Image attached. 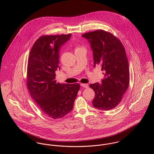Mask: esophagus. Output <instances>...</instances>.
I'll return each instance as SVG.
<instances>
[{
	"mask_svg": "<svg viewBox=\"0 0 154 154\" xmlns=\"http://www.w3.org/2000/svg\"><path fill=\"white\" fill-rule=\"evenodd\" d=\"M81 86L84 88H88V85L87 84H81Z\"/></svg>",
	"mask_w": 154,
	"mask_h": 154,
	"instance_id": "34e87169",
	"label": "esophagus"
}]
</instances>
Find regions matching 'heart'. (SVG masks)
I'll return each instance as SVG.
<instances>
[{
  "mask_svg": "<svg viewBox=\"0 0 154 154\" xmlns=\"http://www.w3.org/2000/svg\"><path fill=\"white\" fill-rule=\"evenodd\" d=\"M82 48V47H79V46H76V48H75V50H77V49H79V48Z\"/></svg>",
  "mask_w": 154,
  "mask_h": 154,
  "instance_id": "heart-1",
  "label": "heart"
}]
</instances>
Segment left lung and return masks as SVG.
<instances>
[{
	"label": "left lung",
	"mask_w": 154,
	"mask_h": 154,
	"mask_svg": "<svg viewBox=\"0 0 154 154\" xmlns=\"http://www.w3.org/2000/svg\"><path fill=\"white\" fill-rule=\"evenodd\" d=\"M93 51L94 67L100 65L104 73L101 84L89 85L95 92L94 107L101 110L115 108L122 101L130 81V73L125 49L119 38L104 30L82 35Z\"/></svg>",
	"instance_id": "left-lung-1"
}]
</instances>
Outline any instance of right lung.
<instances>
[{
    "label": "right lung",
    "instance_id": "right-lung-1",
    "mask_svg": "<svg viewBox=\"0 0 154 154\" xmlns=\"http://www.w3.org/2000/svg\"><path fill=\"white\" fill-rule=\"evenodd\" d=\"M71 34L44 35L38 38L29 53L26 86L31 97L49 117L58 119L72 110L80 85L61 84L55 80L60 69L59 50Z\"/></svg>",
    "mask_w": 154,
    "mask_h": 154
}]
</instances>
